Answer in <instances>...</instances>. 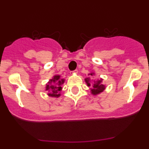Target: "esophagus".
Here are the masks:
<instances>
[{
	"label": "esophagus",
	"mask_w": 149,
	"mask_h": 149,
	"mask_svg": "<svg viewBox=\"0 0 149 149\" xmlns=\"http://www.w3.org/2000/svg\"><path fill=\"white\" fill-rule=\"evenodd\" d=\"M71 73H78V70H73V71H72Z\"/></svg>",
	"instance_id": "34e87169"
}]
</instances>
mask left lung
Returning <instances> with one entry per match:
<instances>
[{
	"label": "left lung",
	"instance_id": "left-lung-1",
	"mask_svg": "<svg viewBox=\"0 0 149 149\" xmlns=\"http://www.w3.org/2000/svg\"><path fill=\"white\" fill-rule=\"evenodd\" d=\"M88 75L90 76H93L94 75V73H91ZM85 81L88 86H92V88H91V92L94 95H97V94H100L105 89V86L102 84V79H100V80L97 81H94L93 84H91V79L89 77L86 78Z\"/></svg>",
	"mask_w": 149,
	"mask_h": 149
}]
</instances>
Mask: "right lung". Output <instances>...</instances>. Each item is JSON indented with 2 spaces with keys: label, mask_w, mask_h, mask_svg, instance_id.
Returning a JSON list of instances; mask_svg holds the SVG:
<instances>
[{
  "label": "right lung",
  "mask_w": 149,
  "mask_h": 149,
  "mask_svg": "<svg viewBox=\"0 0 149 149\" xmlns=\"http://www.w3.org/2000/svg\"><path fill=\"white\" fill-rule=\"evenodd\" d=\"M65 82V79H61L60 75H55L46 84V91H48V96L52 97H59L62 90L61 86Z\"/></svg>",
  "instance_id": "right-lung-1"
}]
</instances>
